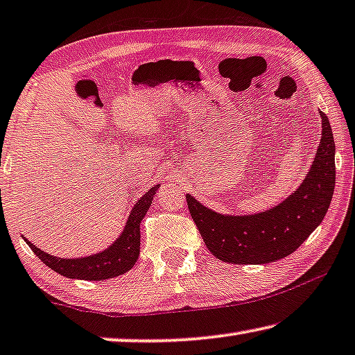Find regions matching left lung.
<instances>
[{
    "label": "left lung",
    "mask_w": 355,
    "mask_h": 355,
    "mask_svg": "<svg viewBox=\"0 0 355 355\" xmlns=\"http://www.w3.org/2000/svg\"><path fill=\"white\" fill-rule=\"evenodd\" d=\"M322 138L309 174L279 206L254 216H223L187 195L190 216L206 248L227 263L259 265L284 259L302 246L331 203L335 189V141L324 112Z\"/></svg>",
    "instance_id": "8db88e82"
}]
</instances>
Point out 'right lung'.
<instances>
[{
  "label": "right lung",
  "instance_id": "1",
  "mask_svg": "<svg viewBox=\"0 0 355 355\" xmlns=\"http://www.w3.org/2000/svg\"><path fill=\"white\" fill-rule=\"evenodd\" d=\"M159 185L152 187L143 198L138 200L135 205L133 211L130 212V217L125 225L123 232L112 246H109L105 252H100L96 255H90V257L84 259H58L53 255H49L42 252L41 249L25 239L30 249L41 259L44 263L57 271L58 275L64 277H71V279H84V281H101L109 279V277L123 275L130 268H133L139 255V223L144 219L147 209L152 203V198Z\"/></svg>",
  "mask_w": 355,
  "mask_h": 355
}]
</instances>
